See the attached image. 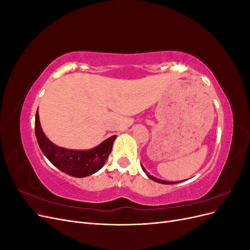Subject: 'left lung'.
<instances>
[{
  "label": "left lung",
  "mask_w": 250,
  "mask_h": 250,
  "mask_svg": "<svg viewBox=\"0 0 250 250\" xmlns=\"http://www.w3.org/2000/svg\"><path fill=\"white\" fill-rule=\"evenodd\" d=\"M143 170H144V172H145L147 175H148V177L149 178H151L152 180H154V181H157V183H160V184H164V185H173V184H176V183H168V181H164V180H160V179H157V178H155V177H153V176H151L150 174H148V172L143 168Z\"/></svg>",
  "instance_id": "left-lung-1"
}]
</instances>
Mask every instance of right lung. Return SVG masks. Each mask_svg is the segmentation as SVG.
I'll return each instance as SVG.
<instances>
[{
    "instance_id": "1",
    "label": "right lung",
    "mask_w": 250,
    "mask_h": 250,
    "mask_svg": "<svg viewBox=\"0 0 250 250\" xmlns=\"http://www.w3.org/2000/svg\"><path fill=\"white\" fill-rule=\"evenodd\" d=\"M35 135L41 150L48 160L60 171L75 177H85L99 171L111 152L113 141L117 137L112 135L101 145L88 151L60 148L51 143L43 134L40 124L39 109L35 115Z\"/></svg>"
}]
</instances>
